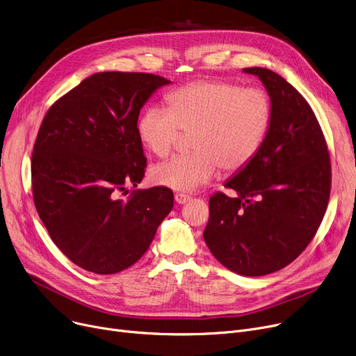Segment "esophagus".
<instances>
[{
	"mask_svg": "<svg viewBox=\"0 0 356 356\" xmlns=\"http://www.w3.org/2000/svg\"><path fill=\"white\" fill-rule=\"evenodd\" d=\"M175 200H176L179 204H184V203H188V202L191 200V196H189V195H183V193H176Z\"/></svg>",
	"mask_w": 356,
	"mask_h": 356,
	"instance_id": "obj_1",
	"label": "esophagus"
}]
</instances>
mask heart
Masks as SVG:
<instances>
[{"label": "heart", "mask_w": 356, "mask_h": 356, "mask_svg": "<svg viewBox=\"0 0 356 356\" xmlns=\"http://www.w3.org/2000/svg\"><path fill=\"white\" fill-rule=\"evenodd\" d=\"M271 125V102L261 89L222 81H200L167 95V108L152 105L137 121L143 145L157 157L172 152L181 131L193 133L195 153L156 164L154 184L193 192L213 180L222 167L234 173L258 154Z\"/></svg>", "instance_id": "obj_1"}]
</instances>
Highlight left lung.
<instances>
[{
    "mask_svg": "<svg viewBox=\"0 0 356 356\" xmlns=\"http://www.w3.org/2000/svg\"><path fill=\"white\" fill-rule=\"evenodd\" d=\"M263 82L271 102L266 141L225 181L236 196L215 193L203 239L219 263L247 277L282 270L314 236L330 195V160L310 105L264 67L242 70Z\"/></svg>",
    "mask_w": 356,
    "mask_h": 356,
    "instance_id": "8db88e82",
    "label": "left lung"
}]
</instances>
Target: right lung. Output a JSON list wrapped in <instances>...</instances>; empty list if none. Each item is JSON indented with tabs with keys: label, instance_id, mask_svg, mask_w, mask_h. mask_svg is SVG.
<instances>
[{
	"label": "right lung",
	"instance_id": "1",
	"mask_svg": "<svg viewBox=\"0 0 356 356\" xmlns=\"http://www.w3.org/2000/svg\"><path fill=\"white\" fill-rule=\"evenodd\" d=\"M170 83L152 73L99 72L42 122L31 157L35 209L54 244L86 271L115 274L137 263L173 209L163 186L121 197L144 176L140 111Z\"/></svg>",
	"mask_w": 356,
	"mask_h": 356
}]
</instances>
